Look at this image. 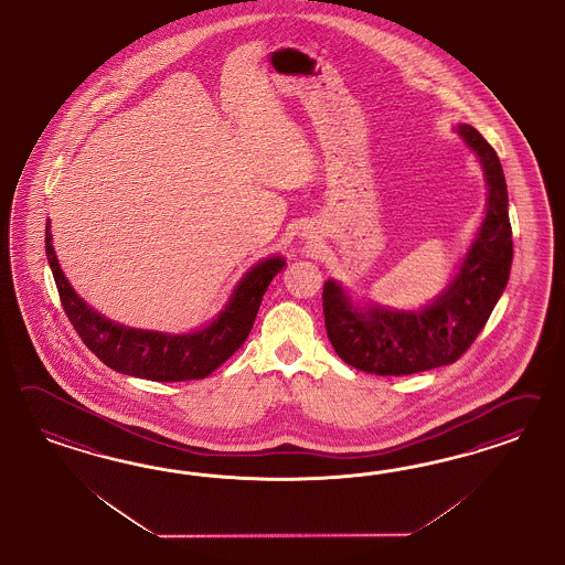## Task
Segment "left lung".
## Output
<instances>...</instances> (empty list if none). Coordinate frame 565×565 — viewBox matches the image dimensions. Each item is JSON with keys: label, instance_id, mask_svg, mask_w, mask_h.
<instances>
[{"label": "left lung", "instance_id": "left-lung-1", "mask_svg": "<svg viewBox=\"0 0 565 565\" xmlns=\"http://www.w3.org/2000/svg\"><path fill=\"white\" fill-rule=\"evenodd\" d=\"M458 132L480 157L489 205L479 238L441 298L420 312L359 310L335 281H327L323 288L329 342L345 364L359 371L402 376L456 362L475 343L505 290L513 244L503 170L495 149L477 128L463 124Z\"/></svg>", "mask_w": 565, "mask_h": 565}]
</instances>
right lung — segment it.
<instances>
[{
    "label": "right lung",
    "mask_w": 565,
    "mask_h": 565,
    "mask_svg": "<svg viewBox=\"0 0 565 565\" xmlns=\"http://www.w3.org/2000/svg\"><path fill=\"white\" fill-rule=\"evenodd\" d=\"M45 250L64 312L86 348L118 373L166 383L205 379L222 366L248 338L263 294L286 265L279 257L258 263L239 281L230 305L211 326L190 335H166L114 323L86 307L57 265L50 223L45 230Z\"/></svg>",
    "instance_id": "1"
}]
</instances>
